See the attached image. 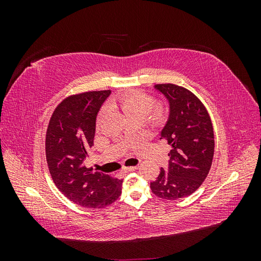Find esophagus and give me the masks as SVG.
Listing matches in <instances>:
<instances>
[{"label":"esophagus","instance_id":"1","mask_svg":"<svg viewBox=\"0 0 261 261\" xmlns=\"http://www.w3.org/2000/svg\"><path fill=\"white\" fill-rule=\"evenodd\" d=\"M138 169V167L136 165V167H125L124 169H123V171H125V172H133V171H135V170H137Z\"/></svg>","mask_w":261,"mask_h":261}]
</instances>
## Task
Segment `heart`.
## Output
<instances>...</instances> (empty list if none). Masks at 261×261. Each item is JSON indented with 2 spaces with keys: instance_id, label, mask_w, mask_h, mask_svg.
Segmentation results:
<instances>
[{
  "instance_id": "b5f03b06",
  "label": "heart",
  "mask_w": 261,
  "mask_h": 261,
  "mask_svg": "<svg viewBox=\"0 0 261 261\" xmlns=\"http://www.w3.org/2000/svg\"><path fill=\"white\" fill-rule=\"evenodd\" d=\"M115 105L120 107L125 114L129 118L139 117L143 120L149 115L151 117V121L155 123L163 122L168 116V110L164 107H156L154 110L155 100L151 94L146 93L139 89H130L126 90L120 94H117L114 99ZM107 111L106 108H102L97 116V124L100 123L101 118L103 117Z\"/></svg>"
}]
</instances>
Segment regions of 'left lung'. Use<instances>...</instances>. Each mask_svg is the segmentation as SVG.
<instances>
[{
	"label": "left lung",
	"instance_id": "1",
	"mask_svg": "<svg viewBox=\"0 0 261 261\" xmlns=\"http://www.w3.org/2000/svg\"><path fill=\"white\" fill-rule=\"evenodd\" d=\"M170 102V117L161 132L171 146L169 169H161L150 184L160 198L176 200L192 195L210 171L215 153V134L210 115L200 99L184 87L158 84Z\"/></svg>",
	"mask_w": 261,
	"mask_h": 261
}]
</instances>
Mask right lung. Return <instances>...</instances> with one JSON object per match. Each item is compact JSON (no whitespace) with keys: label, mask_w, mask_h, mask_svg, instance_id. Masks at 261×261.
<instances>
[{"label":"right lung","mask_w":261,"mask_h":261,"mask_svg":"<svg viewBox=\"0 0 261 261\" xmlns=\"http://www.w3.org/2000/svg\"><path fill=\"white\" fill-rule=\"evenodd\" d=\"M110 90L72 94L55 108L45 134V159L55 186L85 208L100 209L122 193L123 179L86 168L87 148L93 146L96 117Z\"/></svg>","instance_id":"1"}]
</instances>
